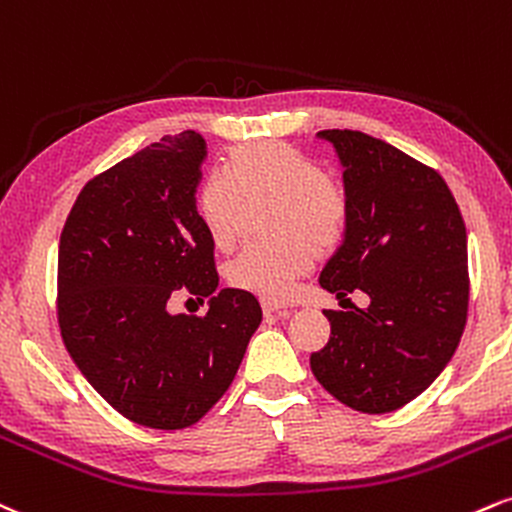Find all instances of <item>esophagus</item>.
<instances>
[{"label": "esophagus", "instance_id": "1", "mask_svg": "<svg viewBox=\"0 0 512 512\" xmlns=\"http://www.w3.org/2000/svg\"><path fill=\"white\" fill-rule=\"evenodd\" d=\"M261 306H263V314H275V316L290 314V306L280 304V302H273V299H263Z\"/></svg>", "mask_w": 512, "mask_h": 512}]
</instances>
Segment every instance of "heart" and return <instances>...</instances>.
<instances>
[{
  "label": "heart",
  "mask_w": 512,
  "mask_h": 512,
  "mask_svg": "<svg viewBox=\"0 0 512 512\" xmlns=\"http://www.w3.org/2000/svg\"><path fill=\"white\" fill-rule=\"evenodd\" d=\"M254 196L278 198L275 232L292 239L278 246H246L227 275L242 290L280 299L294 278L314 266V249L330 251L340 244L347 227V201L338 186L326 182L321 167L292 146L254 143L237 148L222 162L220 177L210 179L198 196L201 218L215 244L232 242L239 198Z\"/></svg>",
  "instance_id": "1"
}]
</instances>
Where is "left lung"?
Returning a JSON list of instances; mask_svg holds the SVG:
<instances>
[{
    "instance_id": "1",
    "label": "left lung",
    "mask_w": 512,
    "mask_h": 512,
    "mask_svg": "<svg viewBox=\"0 0 512 512\" xmlns=\"http://www.w3.org/2000/svg\"><path fill=\"white\" fill-rule=\"evenodd\" d=\"M342 167L347 227L321 287L369 306L323 311L330 340L311 371L342 405L383 414L422 395L446 369L467 321V232L448 184L390 143L326 129Z\"/></svg>"
}]
</instances>
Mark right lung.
Here are the masks:
<instances>
[{"instance_id":"obj_1","label":"right lung","mask_w":512,"mask_h":512,"mask_svg":"<svg viewBox=\"0 0 512 512\" xmlns=\"http://www.w3.org/2000/svg\"><path fill=\"white\" fill-rule=\"evenodd\" d=\"M206 141L162 136L90 179L59 239V328L71 359L119 414L184 429L218 402L261 326L251 292L218 290L213 237L196 210ZM209 314L170 315L174 289Z\"/></svg>"}]
</instances>
